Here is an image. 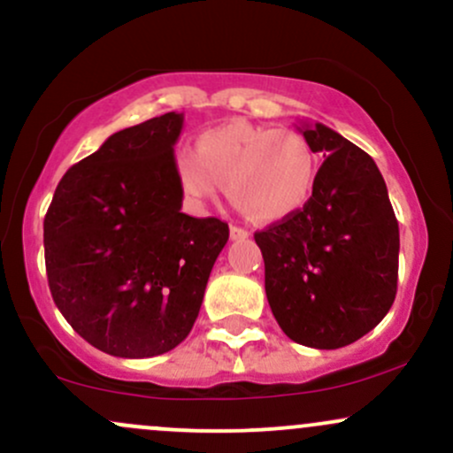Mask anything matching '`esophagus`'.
<instances>
[{"label":"esophagus","mask_w":453,"mask_h":453,"mask_svg":"<svg viewBox=\"0 0 453 453\" xmlns=\"http://www.w3.org/2000/svg\"><path fill=\"white\" fill-rule=\"evenodd\" d=\"M228 233H231V240H235V242L248 240V237H250V233H248L246 228H242V226H231V228H228Z\"/></svg>","instance_id":"34e87169"}]
</instances>
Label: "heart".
Wrapping results in <instances>:
<instances>
[{"instance_id": "1", "label": "heart", "mask_w": 453, "mask_h": 453, "mask_svg": "<svg viewBox=\"0 0 453 453\" xmlns=\"http://www.w3.org/2000/svg\"><path fill=\"white\" fill-rule=\"evenodd\" d=\"M177 184L192 207L231 201L261 225L287 220L308 205L317 181V154L302 132L228 121L196 136V151L175 156Z\"/></svg>"}]
</instances>
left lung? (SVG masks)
<instances>
[{"label":"left lung","mask_w":453,"mask_h":453,"mask_svg":"<svg viewBox=\"0 0 453 453\" xmlns=\"http://www.w3.org/2000/svg\"><path fill=\"white\" fill-rule=\"evenodd\" d=\"M325 162L308 205L254 233L269 308L293 342L340 349L374 329L398 287L400 233L374 160L323 124H303Z\"/></svg>","instance_id":"1"}]
</instances>
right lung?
Wrapping results in <instances>:
<instances>
[{"label": "right lung", "mask_w": 453, "mask_h": 453, "mask_svg": "<svg viewBox=\"0 0 453 453\" xmlns=\"http://www.w3.org/2000/svg\"><path fill=\"white\" fill-rule=\"evenodd\" d=\"M184 113L111 134L70 166L44 218L55 306L91 347L154 357L184 342L228 240L218 218L181 213L175 147Z\"/></svg>", "instance_id": "obj_1"}]
</instances>
